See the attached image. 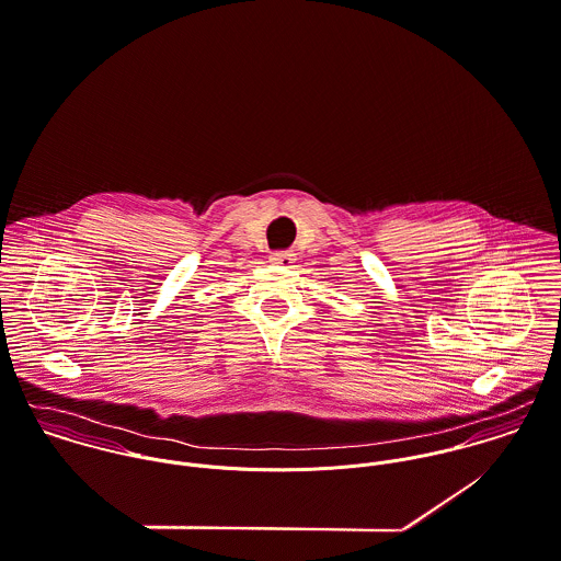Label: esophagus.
Returning a JSON list of instances; mask_svg holds the SVG:
<instances>
[{"label":"esophagus","instance_id":"obj_1","mask_svg":"<svg viewBox=\"0 0 561 561\" xmlns=\"http://www.w3.org/2000/svg\"><path fill=\"white\" fill-rule=\"evenodd\" d=\"M295 253L293 251H273L271 253V262L273 264H279V266H290L295 262Z\"/></svg>","mask_w":561,"mask_h":561}]
</instances>
